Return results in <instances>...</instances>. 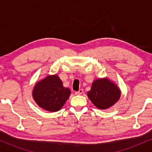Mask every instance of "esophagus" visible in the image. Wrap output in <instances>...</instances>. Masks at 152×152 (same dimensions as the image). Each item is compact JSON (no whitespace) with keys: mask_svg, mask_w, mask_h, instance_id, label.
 I'll use <instances>...</instances> for the list:
<instances>
[{"mask_svg":"<svg viewBox=\"0 0 152 152\" xmlns=\"http://www.w3.org/2000/svg\"><path fill=\"white\" fill-rule=\"evenodd\" d=\"M83 93V89H80L79 91H78L75 92V94H76V95H81V94Z\"/></svg>","mask_w":152,"mask_h":152,"instance_id":"34e87169","label":"esophagus"}]
</instances>
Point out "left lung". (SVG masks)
Here are the masks:
<instances>
[{"label":"left lung","mask_w":152,"mask_h":152,"mask_svg":"<svg viewBox=\"0 0 152 152\" xmlns=\"http://www.w3.org/2000/svg\"><path fill=\"white\" fill-rule=\"evenodd\" d=\"M121 94L117 85L105 77L94 80L87 96L96 107L104 110L114 106L119 100Z\"/></svg>","instance_id":"1"}]
</instances>
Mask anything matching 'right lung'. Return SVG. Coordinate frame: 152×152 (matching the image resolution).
Listing matches in <instances>:
<instances>
[{
	"label": "right lung",
	"mask_w": 152,
	"mask_h": 152,
	"mask_svg": "<svg viewBox=\"0 0 152 152\" xmlns=\"http://www.w3.org/2000/svg\"><path fill=\"white\" fill-rule=\"evenodd\" d=\"M70 95V89L63 86L57 74L48 75L36 82L32 91L33 99L37 105L50 112L61 109Z\"/></svg>",
	"instance_id": "add662e5"
}]
</instances>
